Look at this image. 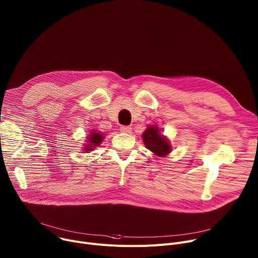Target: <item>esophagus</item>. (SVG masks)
I'll return each instance as SVG.
<instances>
[{"mask_svg":"<svg viewBox=\"0 0 258 258\" xmlns=\"http://www.w3.org/2000/svg\"><path fill=\"white\" fill-rule=\"evenodd\" d=\"M120 130L121 132L123 133H130L132 131V128L130 126H121L120 127Z\"/></svg>","mask_w":258,"mask_h":258,"instance_id":"1","label":"esophagus"}]
</instances>
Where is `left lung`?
<instances>
[{"mask_svg":"<svg viewBox=\"0 0 258 258\" xmlns=\"http://www.w3.org/2000/svg\"><path fill=\"white\" fill-rule=\"evenodd\" d=\"M159 132L160 130L157 126H151L146 130L142 138L145 140V145L151 152L159 157H164L170 153L171 147L169 142Z\"/></svg>","mask_w":258,"mask_h":258,"instance_id":"8db88e82","label":"left lung"}]
</instances>
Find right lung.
<instances>
[{"label": "right lung", "mask_w": 258, "mask_h": 258, "mask_svg": "<svg viewBox=\"0 0 258 258\" xmlns=\"http://www.w3.org/2000/svg\"><path fill=\"white\" fill-rule=\"evenodd\" d=\"M102 138H103L102 134H100V133H98L96 131H92L91 135H89V137H88V142H89V144L86 146V148H84L85 151L86 152L93 151L94 148L98 147L101 144Z\"/></svg>", "instance_id": "obj_1"}]
</instances>
